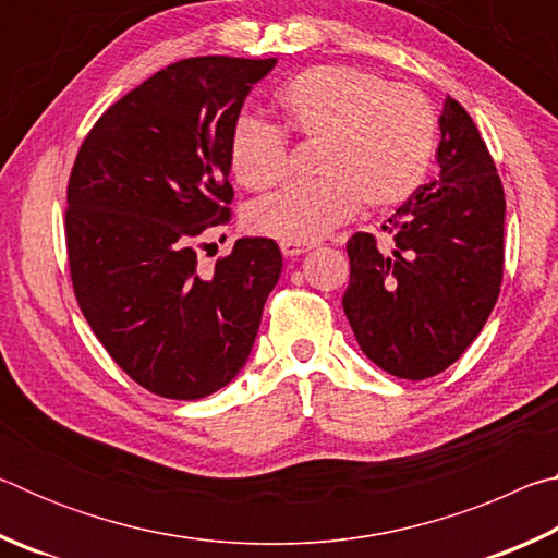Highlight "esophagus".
Segmentation results:
<instances>
[{
    "label": "esophagus",
    "instance_id": "obj_1",
    "mask_svg": "<svg viewBox=\"0 0 558 558\" xmlns=\"http://www.w3.org/2000/svg\"><path fill=\"white\" fill-rule=\"evenodd\" d=\"M280 251L286 253V256L295 258V256H302V253H307L310 245H305V243H280Z\"/></svg>",
    "mask_w": 558,
    "mask_h": 558
}]
</instances>
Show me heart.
Listing matches in <instances>:
<instances>
[{"mask_svg":"<svg viewBox=\"0 0 558 558\" xmlns=\"http://www.w3.org/2000/svg\"><path fill=\"white\" fill-rule=\"evenodd\" d=\"M282 129L317 140L313 182H295L258 199L245 214L256 235L313 243L366 209L403 204L428 174L438 140L430 100L405 83H386L356 65L327 63L298 73L278 90ZM231 174L260 192L288 167V140L260 118L235 120L229 140Z\"/></svg>","mask_w":558,"mask_h":558,"instance_id":"b5f03b06","label":"heart"}]
</instances>
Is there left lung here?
Wrapping results in <instances>:
<instances>
[{
    "label": "left lung",
    "instance_id": "1",
    "mask_svg": "<svg viewBox=\"0 0 558 558\" xmlns=\"http://www.w3.org/2000/svg\"><path fill=\"white\" fill-rule=\"evenodd\" d=\"M440 177L381 229L347 241L344 315L362 352L399 379L456 364L493 313L505 270V189L468 110L442 102Z\"/></svg>",
    "mask_w": 558,
    "mask_h": 558
}]
</instances>
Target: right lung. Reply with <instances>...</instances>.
I'll use <instances>...</instances> for the list:
<instances>
[{
  "instance_id": "1",
  "label": "right lung",
  "mask_w": 558,
  "mask_h": 558,
  "mask_svg": "<svg viewBox=\"0 0 558 558\" xmlns=\"http://www.w3.org/2000/svg\"><path fill=\"white\" fill-rule=\"evenodd\" d=\"M276 59L196 56L102 112L69 179L65 251L83 317L122 372L165 399L233 381L256 342L282 256L239 239L211 270L196 245L229 223V140Z\"/></svg>"
}]
</instances>
